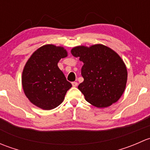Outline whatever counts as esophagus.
<instances>
[{
    "instance_id": "esophagus-1",
    "label": "esophagus",
    "mask_w": 150,
    "mask_h": 150,
    "mask_svg": "<svg viewBox=\"0 0 150 150\" xmlns=\"http://www.w3.org/2000/svg\"><path fill=\"white\" fill-rule=\"evenodd\" d=\"M72 86H73V87H76V86H78V83H77V82H72Z\"/></svg>"
}]
</instances>
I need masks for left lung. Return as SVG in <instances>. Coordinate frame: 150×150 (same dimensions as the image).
I'll use <instances>...</instances> for the list:
<instances>
[{
	"label": "left lung",
	"instance_id": "left-lung-1",
	"mask_svg": "<svg viewBox=\"0 0 150 150\" xmlns=\"http://www.w3.org/2000/svg\"><path fill=\"white\" fill-rule=\"evenodd\" d=\"M71 53L83 62L81 75L84 81L78 89L86 100L99 108L115 103L125 91L128 77L126 67L120 56L102 44L89 48L77 46Z\"/></svg>",
	"mask_w": 150,
	"mask_h": 150
}]
</instances>
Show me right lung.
<instances>
[{
  "label": "right lung",
  "instance_id": "1",
  "mask_svg": "<svg viewBox=\"0 0 150 150\" xmlns=\"http://www.w3.org/2000/svg\"><path fill=\"white\" fill-rule=\"evenodd\" d=\"M67 56L63 47L45 45L36 50L27 62L22 72V87L33 104L49 110L63 102L72 84L57 64Z\"/></svg>",
  "mask_w": 150,
  "mask_h": 150
}]
</instances>
